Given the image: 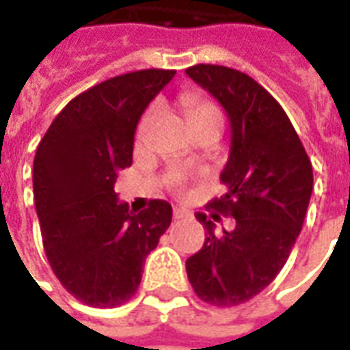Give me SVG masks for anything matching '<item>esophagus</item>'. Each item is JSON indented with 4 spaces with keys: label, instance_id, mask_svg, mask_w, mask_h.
<instances>
[{
    "label": "esophagus",
    "instance_id": "obj_1",
    "mask_svg": "<svg viewBox=\"0 0 350 350\" xmlns=\"http://www.w3.org/2000/svg\"><path fill=\"white\" fill-rule=\"evenodd\" d=\"M189 210H185V208H174V219H185V217H189Z\"/></svg>",
    "mask_w": 350,
    "mask_h": 350
}]
</instances>
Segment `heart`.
Returning a JSON list of instances; mask_svg holds the SVG:
<instances>
[{
  "instance_id": "1",
  "label": "heart",
  "mask_w": 350,
  "mask_h": 350,
  "mask_svg": "<svg viewBox=\"0 0 350 350\" xmlns=\"http://www.w3.org/2000/svg\"><path fill=\"white\" fill-rule=\"evenodd\" d=\"M183 107H185V112H187V118L189 122H195V120H200V118H206V116H219V110L213 107L212 103L200 99L198 95H183L182 97ZM155 116H157V107H152L138 123L137 129V142L140 146L148 142V137H150V129H152L153 122H155ZM174 183H178L176 180Z\"/></svg>"
}]
</instances>
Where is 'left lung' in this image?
Returning a JSON list of instances; mask_svg holds the SVG:
<instances>
[{"instance_id": "obj_1", "label": "left lung", "mask_w": 350, "mask_h": 350, "mask_svg": "<svg viewBox=\"0 0 350 350\" xmlns=\"http://www.w3.org/2000/svg\"><path fill=\"white\" fill-rule=\"evenodd\" d=\"M185 75L217 99L230 123V152L221 172L227 193L208 204L202 250L187 258V278L200 300L230 308L270 285L300 234L313 191V168L293 123L270 93L245 72L193 65ZM237 227L215 234L219 213Z\"/></svg>"}]
</instances>
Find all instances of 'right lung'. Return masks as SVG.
I'll list each match as a JSON object with an SVG mask.
<instances>
[{
    "label": "right lung",
    "mask_w": 350,
    "mask_h": 350,
    "mask_svg": "<svg viewBox=\"0 0 350 350\" xmlns=\"http://www.w3.org/2000/svg\"><path fill=\"white\" fill-rule=\"evenodd\" d=\"M174 75L146 69L90 88L56 116L35 153L44 253L59 283L92 308H116L137 293L146 257L170 227L167 200L135 213L114 185L133 163L140 116Z\"/></svg>",
    "instance_id": "add662e5"
}]
</instances>
